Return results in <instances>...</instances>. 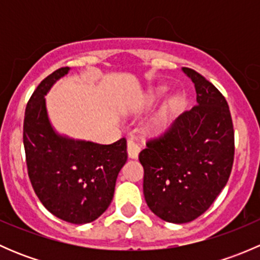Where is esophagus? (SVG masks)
<instances>
[{
    "label": "esophagus",
    "instance_id": "obj_1",
    "mask_svg": "<svg viewBox=\"0 0 260 260\" xmlns=\"http://www.w3.org/2000/svg\"><path fill=\"white\" fill-rule=\"evenodd\" d=\"M141 151V147L138 145L137 142H136L133 138H128L127 141V152H128V156L131 157V158H137L138 157V153H140Z\"/></svg>",
    "mask_w": 260,
    "mask_h": 260
}]
</instances>
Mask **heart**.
Returning <instances> with one entry per match:
<instances>
[{"mask_svg": "<svg viewBox=\"0 0 260 260\" xmlns=\"http://www.w3.org/2000/svg\"><path fill=\"white\" fill-rule=\"evenodd\" d=\"M166 90H167L166 86H159V88L152 90L151 93L147 95V99H146L147 104H148V106H153V104H156L157 102L164 96V94L166 93ZM181 103H182V96H181L180 94H176V95L171 96L170 101L167 102L166 106L164 107V109L159 112L158 115L153 119V122L151 123L152 129L156 131V132H162V131L167 129V128L171 125L175 114H176L177 109L180 108Z\"/></svg>", "mask_w": 260, "mask_h": 260, "instance_id": "obj_1", "label": "heart"}]
</instances>
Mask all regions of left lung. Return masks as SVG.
<instances>
[{
  "instance_id": "obj_1",
  "label": "left lung",
  "mask_w": 260,
  "mask_h": 260,
  "mask_svg": "<svg viewBox=\"0 0 260 260\" xmlns=\"http://www.w3.org/2000/svg\"><path fill=\"white\" fill-rule=\"evenodd\" d=\"M182 72L195 84L198 106L140 153L147 205L175 224L192 221L210 208L234 162V128L224 95L195 70Z\"/></svg>"
}]
</instances>
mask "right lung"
<instances>
[{
	"mask_svg": "<svg viewBox=\"0 0 260 260\" xmlns=\"http://www.w3.org/2000/svg\"><path fill=\"white\" fill-rule=\"evenodd\" d=\"M69 70H55L32 93L26 106L23 146L28 177L43 205L64 221L86 224L111 205L117 176L127 161V141L99 145L55 132L45 95Z\"/></svg>",
	"mask_w": 260,
	"mask_h": 260,
	"instance_id": "right-lung-1",
	"label": "right lung"
}]
</instances>
